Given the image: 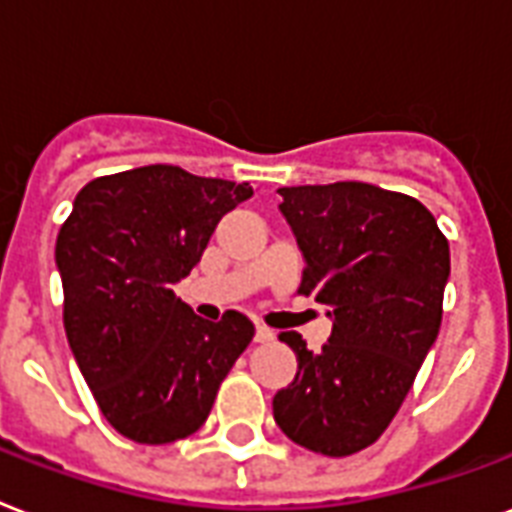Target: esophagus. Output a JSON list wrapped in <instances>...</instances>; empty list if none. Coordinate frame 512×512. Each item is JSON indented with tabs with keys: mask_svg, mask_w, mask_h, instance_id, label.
<instances>
[{
	"mask_svg": "<svg viewBox=\"0 0 512 512\" xmlns=\"http://www.w3.org/2000/svg\"><path fill=\"white\" fill-rule=\"evenodd\" d=\"M255 341H257V343L273 341V330H268V327H263V325H257V327H255Z\"/></svg>",
	"mask_w": 512,
	"mask_h": 512,
	"instance_id": "1",
	"label": "esophagus"
}]
</instances>
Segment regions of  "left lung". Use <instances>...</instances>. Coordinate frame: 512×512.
Masks as SVG:
<instances>
[{
  "label": "left lung",
  "mask_w": 512,
  "mask_h": 512,
  "mask_svg": "<svg viewBox=\"0 0 512 512\" xmlns=\"http://www.w3.org/2000/svg\"><path fill=\"white\" fill-rule=\"evenodd\" d=\"M279 195L306 260L298 292L327 306L333 333L319 351L292 330L279 335L298 373L273 397V419L308 451L357 454L395 419L438 338L448 241L427 206L368 182Z\"/></svg>",
  "instance_id": "1"
}]
</instances>
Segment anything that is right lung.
Listing matches in <instances>:
<instances>
[{
	"label": "right lung",
	"mask_w": 512,
	"mask_h": 512,
	"mask_svg": "<svg viewBox=\"0 0 512 512\" xmlns=\"http://www.w3.org/2000/svg\"><path fill=\"white\" fill-rule=\"evenodd\" d=\"M249 182L142 166L88 182L58 230L64 330L104 419L163 446L193 435L255 325L239 311L195 317L174 295Z\"/></svg>",
	"instance_id": "obj_1"
}]
</instances>
